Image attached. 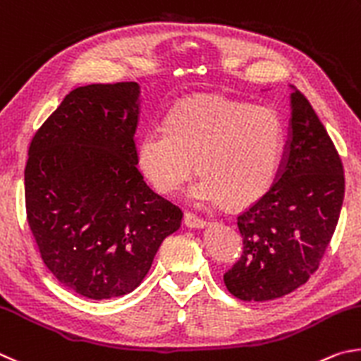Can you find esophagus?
Returning a JSON list of instances; mask_svg holds the SVG:
<instances>
[{
    "instance_id": "esophagus-1",
    "label": "esophagus",
    "mask_w": 361,
    "mask_h": 361,
    "mask_svg": "<svg viewBox=\"0 0 361 361\" xmlns=\"http://www.w3.org/2000/svg\"><path fill=\"white\" fill-rule=\"evenodd\" d=\"M184 224L188 226V228H203V226L207 225L204 219L195 216L193 212H185L184 214Z\"/></svg>"
}]
</instances>
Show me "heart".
Listing matches in <instances>:
<instances>
[{"instance_id":"heart-1","label":"heart","mask_w":361,"mask_h":361,"mask_svg":"<svg viewBox=\"0 0 361 361\" xmlns=\"http://www.w3.org/2000/svg\"><path fill=\"white\" fill-rule=\"evenodd\" d=\"M286 147V123L274 107L222 97L177 103L142 133L137 164L158 193L173 195L193 176L200 204L226 198L231 206L255 203L273 187Z\"/></svg>"}]
</instances>
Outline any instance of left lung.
<instances>
[{
    "label": "left lung",
    "instance_id": "1",
    "mask_svg": "<svg viewBox=\"0 0 361 361\" xmlns=\"http://www.w3.org/2000/svg\"><path fill=\"white\" fill-rule=\"evenodd\" d=\"M290 130L274 185L238 216L243 255L224 282L243 301L274 300L302 286L317 271L343 207V161L300 90L292 94Z\"/></svg>",
    "mask_w": 361,
    "mask_h": 361
}]
</instances>
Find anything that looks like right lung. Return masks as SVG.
I'll use <instances>...</instances> for the list:
<instances>
[{"mask_svg": "<svg viewBox=\"0 0 361 361\" xmlns=\"http://www.w3.org/2000/svg\"><path fill=\"white\" fill-rule=\"evenodd\" d=\"M137 94L136 82L74 88L30 142V230L50 273L90 300L133 292L184 216L136 166Z\"/></svg>", "mask_w": 361, "mask_h": 361, "instance_id": "1", "label": "right lung"}]
</instances>
